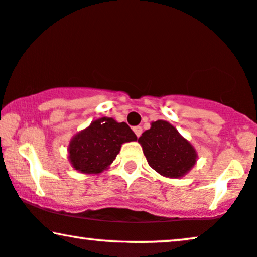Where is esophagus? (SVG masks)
<instances>
[{
  "mask_svg": "<svg viewBox=\"0 0 257 257\" xmlns=\"http://www.w3.org/2000/svg\"><path fill=\"white\" fill-rule=\"evenodd\" d=\"M133 131H134V133L136 134V136H138V138L142 134V128L140 125L134 126V128H133Z\"/></svg>",
  "mask_w": 257,
  "mask_h": 257,
  "instance_id": "1",
  "label": "esophagus"
}]
</instances>
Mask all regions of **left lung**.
<instances>
[{
  "mask_svg": "<svg viewBox=\"0 0 257 257\" xmlns=\"http://www.w3.org/2000/svg\"><path fill=\"white\" fill-rule=\"evenodd\" d=\"M148 165L162 177L179 179L197 162V151L177 128L164 119L151 123L139 138Z\"/></svg>",
  "mask_w": 257,
  "mask_h": 257,
  "instance_id": "1",
  "label": "left lung"
}]
</instances>
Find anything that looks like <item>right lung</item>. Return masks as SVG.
<instances>
[{
    "label": "right lung",
    "instance_id": "1",
    "mask_svg": "<svg viewBox=\"0 0 257 257\" xmlns=\"http://www.w3.org/2000/svg\"><path fill=\"white\" fill-rule=\"evenodd\" d=\"M136 140L125 122L97 118L71 139L67 147L70 164L83 174H99L112 164L123 144Z\"/></svg>",
    "mask_w": 257,
    "mask_h": 257
}]
</instances>
